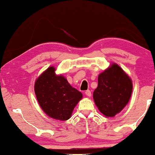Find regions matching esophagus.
<instances>
[{"mask_svg": "<svg viewBox=\"0 0 155 155\" xmlns=\"http://www.w3.org/2000/svg\"><path fill=\"white\" fill-rule=\"evenodd\" d=\"M85 95H86L87 96H88V97H90L91 96V91L90 90H86L85 91Z\"/></svg>", "mask_w": 155, "mask_h": 155, "instance_id": "34e87169", "label": "esophagus"}]
</instances>
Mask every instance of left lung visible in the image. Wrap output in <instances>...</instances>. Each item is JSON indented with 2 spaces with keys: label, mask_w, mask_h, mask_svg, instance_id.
<instances>
[{
  "label": "left lung",
  "mask_w": 155,
  "mask_h": 155,
  "mask_svg": "<svg viewBox=\"0 0 155 155\" xmlns=\"http://www.w3.org/2000/svg\"><path fill=\"white\" fill-rule=\"evenodd\" d=\"M94 90L95 104L106 117H114L129 102L133 90L130 78L117 64H112L99 74Z\"/></svg>",
  "instance_id": "left-lung-1"
}]
</instances>
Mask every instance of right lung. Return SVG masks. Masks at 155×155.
<instances>
[{"instance_id": "1", "label": "right lung", "mask_w": 155, "mask_h": 155, "mask_svg": "<svg viewBox=\"0 0 155 155\" xmlns=\"http://www.w3.org/2000/svg\"><path fill=\"white\" fill-rule=\"evenodd\" d=\"M54 67L48 68L35 82L34 90L42 110L55 120L65 121L82 98V93L72 87L62 75H56Z\"/></svg>"}]
</instances>
